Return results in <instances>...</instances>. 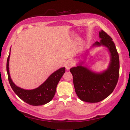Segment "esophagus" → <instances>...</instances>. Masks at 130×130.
<instances>
[{"mask_svg":"<svg viewBox=\"0 0 130 130\" xmlns=\"http://www.w3.org/2000/svg\"><path fill=\"white\" fill-rule=\"evenodd\" d=\"M73 63L72 61L70 60H68L66 62V63H65V68L67 70H69L73 67Z\"/></svg>","mask_w":130,"mask_h":130,"instance_id":"1","label":"esophagus"}]
</instances>
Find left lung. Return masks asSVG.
Instances as JSON below:
<instances>
[{"instance_id": "obj_1", "label": "left lung", "mask_w": 130, "mask_h": 130, "mask_svg": "<svg viewBox=\"0 0 130 130\" xmlns=\"http://www.w3.org/2000/svg\"><path fill=\"white\" fill-rule=\"evenodd\" d=\"M99 37L100 42L96 41L92 47L103 46L107 48L110 54L107 69L94 72L82 65L84 61L70 69L77 95L82 101L89 103H97L108 97L115 89L119 77V56L112 38L103 30L99 32Z\"/></svg>"}]
</instances>
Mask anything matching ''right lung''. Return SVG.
I'll return each mask as SVG.
<instances>
[{"label": "right lung", "mask_w": 130, "mask_h": 130, "mask_svg": "<svg viewBox=\"0 0 130 130\" xmlns=\"http://www.w3.org/2000/svg\"><path fill=\"white\" fill-rule=\"evenodd\" d=\"M10 52L7 62V71L8 80L13 90L22 100L32 106H41L50 102L55 95L57 85L65 72V68L59 69L51 74L46 81L34 89L27 90L22 89L14 83L10 78L9 68Z\"/></svg>", "instance_id": "add662e5"}]
</instances>
